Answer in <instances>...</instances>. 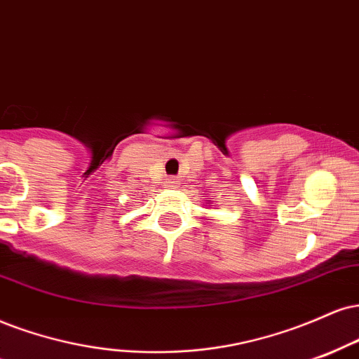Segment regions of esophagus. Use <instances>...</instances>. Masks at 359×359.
<instances>
[{
	"mask_svg": "<svg viewBox=\"0 0 359 359\" xmlns=\"http://www.w3.org/2000/svg\"><path fill=\"white\" fill-rule=\"evenodd\" d=\"M168 185H170V187H175V185H177V179H170V180H168Z\"/></svg>",
	"mask_w": 359,
	"mask_h": 359,
	"instance_id": "34e87169",
	"label": "esophagus"
}]
</instances>
